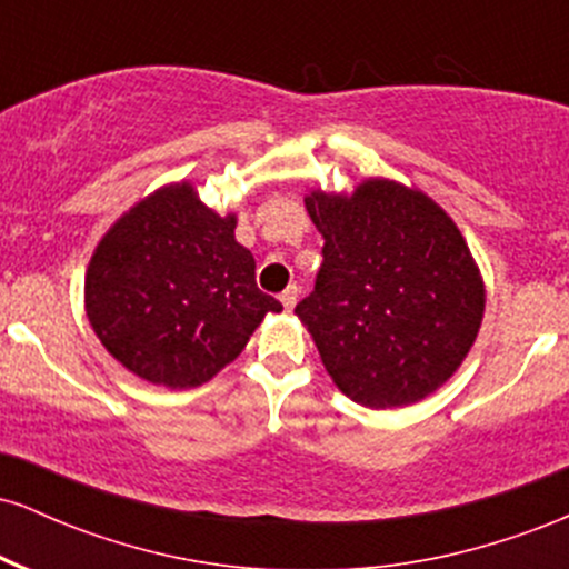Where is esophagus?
<instances>
[{"instance_id": "1", "label": "esophagus", "mask_w": 569, "mask_h": 569, "mask_svg": "<svg viewBox=\"0 0 569 569\" xmlns=\"http://www.w3.org/2000/svg\"><path fill=\"white\" fill-rule=\"evenodd\" d=\"M297 297H299L297 286H289V289H286L283 293H280V302H283V307H286V310H291V307H293V305H297Z\"/></svg>"}]
</instances>
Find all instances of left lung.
Here are the masks:
<instances>
[{
	"label": "left lung",
	"mask_w": 569,
	"mask_h": 569,
	"mask_svg": "<svg viewBox=\"0 0 569 569\" xmlns=\"http://www.w3.org/2000/svg\"><path fill=\"white\" fill-rule=\"evenodd\" d=\"M305 208L323 234V264L293 312L331 380L369 409L436 393L471 352L487 305L452 217L382 176L352 192L310 189Z\"/></svg>",
	"instance_id": "8db88e82"
}]
</instances>
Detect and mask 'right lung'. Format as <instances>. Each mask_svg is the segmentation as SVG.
Instances as JSON below:
<instances>
[{"mask_svg": "<svg viewBox=\"0 0 569 569\" xmlns=\"http://www.w3.org/2000/svg\"><path fill=\"white\" fill-rule=\"evenodd\" d=\"M192 181H171L130 206L98 240L84 272V312L117 363L171 390L213 380L243 352L276 297L257 262Z\"/></svg>", "mask_w": 569, "mask_h": 569, "instance_id": "add662e5", "label": "right lung"}]
</instances>
